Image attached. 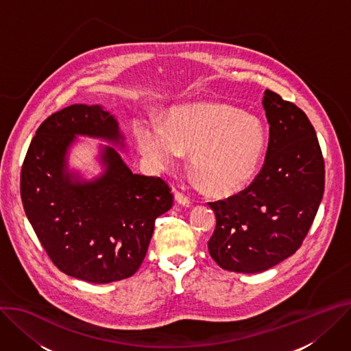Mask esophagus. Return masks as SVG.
I'll return each mask as SVG.
<instances>
[{"instance_id":"esophagus-1","label":"esophagus","mask_w":351,"mask_h":351,"mask_svg":"<svg viewBox=\"0 0 351 351\" xmlns=\"http://www.w3.org/2000/svg\"><path fill=\"white\" fill-rule=\"evenodd\" d=\"M175 199L182 206H186V207L190 206V199L183 192H180V190H176V192H175Z\"/></svg>"}]
</instances>
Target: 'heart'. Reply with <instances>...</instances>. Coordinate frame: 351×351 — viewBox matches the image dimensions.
Instances as JSON below:
<instances>
[{
    "label": "heart",
    "mask_w": 351,
    "mask_h": 351,
    "mask_svg": "<svg viewBox=\"0 0 351 351\" xmlns=\"http://www.w3.org/2000/svg\"><path fill=\"white\" fill-rule=\"evenodd\" d=\"M140 151L156 168L175 164L180 152L190 154V168L207 192L224 196L238 192L256 173L266 149V129L256 116L219 102L172 108L164 127L138 121Z\"/></svg>",
    "instance_id": "obj_1"
}]
</instances>
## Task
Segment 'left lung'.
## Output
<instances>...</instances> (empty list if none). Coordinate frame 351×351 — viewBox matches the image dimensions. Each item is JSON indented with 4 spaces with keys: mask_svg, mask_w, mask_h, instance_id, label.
Returning a JSON list of instances; mask_svg holds the SVG:
<instances>
[{
    "mask_svg": "<svg viewBox=\"0 0 351 351\" xmlns=\"http://www.w3.org/2000/svg\"><path fill=\"white\" fill-rule=\"evenodd\" d=\"M262 104L270 127L261 172L242 192L208 203L217 218L208 252L237 273L265 271L294 254L325 190L324 155L306 114L270 89Z\"/></svg>",
    "mask_w": 351,
    "mask_h": 351,
    "instance_id": "left-lung-1",
    "label": "left lung"
}]
</instances>
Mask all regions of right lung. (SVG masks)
<instances>
[{"label":"right lung","mask_w":351,"mask_h":351,"mask_svg":"<svg viewBox=\"0 0 351 351\" xmlns=\"http://www.w3.org/2000/svg\"><path fill=\"white\" fill-rule=\"evenodd\" d=\"M123 145L116 119L101 106L71 105L36 130L21 171V197L29 222L53 265L71 277L105 284L141 266L155 219L173 204L169 184L133 173L119 152L105 147V173L81 182L67 172L75 136Z\"/></svg>","instance_id":"obj_1"}]
</instances>
